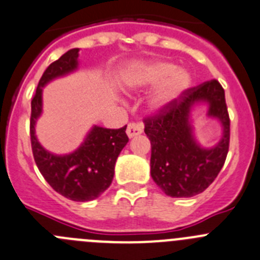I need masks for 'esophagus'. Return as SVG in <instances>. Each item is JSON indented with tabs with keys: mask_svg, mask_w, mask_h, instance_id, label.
Segmentation results:
<instances>
[{
	"mask_svg": "<svg viewBox=\"0 0 260 260\" xmlns=\"http://www.w3.org/2000/svg\"><path fill=\"white\" fill-rule=\"evenodd\" d=\"M142 133V125L141 124H136V123H129L127 125V136L129 138L136 137V136L141 135Z\"/></svg>",
	"mask_w": 260,
	"mask_h": 260,
	"instance_id": "esophagus-1",
	"label": "esophagus"
}]
</instances>
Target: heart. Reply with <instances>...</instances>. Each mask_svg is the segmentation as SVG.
Returning <instances> with one entry per match:
<instances>
[{
  "instance_id": "1",
  "label": "heart",
  "mask_w": 260,
  "mask_h": 260,
  "mask_svg": "<svg viewBox=\"0 0 260 260\" xmlns=\"http://www.w3.org/2000/svg\"><path fill=\"white\" fill-rule=\"evenodd\" d=\"M187 70L178 69L172 61H152L135 65L124 73L123 82L129 89H144L159 86L147 100V108L152 113H160L173 105L191 86Z\"/></svg>"
}]
</instances>
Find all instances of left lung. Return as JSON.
<instances>
[{
    "mask_svg": "<svg viewBox=\"0 0 260 260\" xmlns=\"http://www.w3.org/2000/svg\"><path fill=\"white\" fill-rule=\"evenodd\" d=\"M207 106L208 118L221 125V140L213 147L197 141L192 111ZM151 142V177L166 195L191 198L203 192L217 178L229 152L230 118L224 89L218 81L188 89L167 110L145 120Z\"/></svg>",
    "mask_w": 260,
    "mask_h": 260,
    "instance_id": "left-lung-1",
    "label": "left lung"
}]
</instances>
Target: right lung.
Wrapping results in <instances>:
<instances>
[{"instance_id":"1","label":"right lung","mask_w":260,"mask_h":260,"mask_svg":"<svg viewBox=\"0 0 260 260\" xmlns=\"http://www.w3.org/2000/svg\"><path fill=\"white\" fill-rule=\"evenodd\" d=\"M79 48H72L50 65L40 79L31 100L30 141L33 156L43 178L53 190L73 201H91L111 185L115 161L127 145V125L119 129L92 125L79 147L57 155L46 150L36 136V124L42 115L43 88L79 68Z\"/></svg>"}]
</instances>
